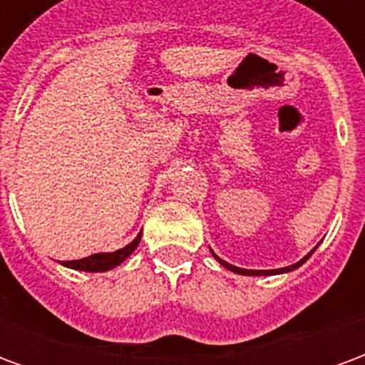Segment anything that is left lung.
<instances>
[{
	"label": "left lung",
	"instance_id": "8db88e82",
	"mask_svg": "<svg viewBox=\"0 0 365 365\" xmlns=\"http://www.w3.org/2000/svg\"><path fill=\"white\" fill-rule=\"evenodd\" d=\"M314 250H317V246H314L311 252L307 254L305 258H301L297 264H291V266H285V268H279V269H245V268H237V266H232V264H229V262L221 260V258H219V256H217L213 250H211V254H213L215 260L219 262L221 266H225V268L230 269V272H235V274H240V275H275V274H287V272H293V269H297L299 266H303V264H305V262L311 258V254H313Z\"/></svg>",
	"mask_w": 365,
	"mask_h": 365
}]
</instances>
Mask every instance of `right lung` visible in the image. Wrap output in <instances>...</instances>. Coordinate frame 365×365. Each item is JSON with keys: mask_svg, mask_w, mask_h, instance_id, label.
Segmentation results:
<instances>
[{"mask_svg": "<svg viewBox=\"0 0 365 365\" xmlns=\"http://www.w3.org/2000/svg\"><path fill=\"white\" fill-rule=\"evenodd\" d=\"M143 238V232H138L133 242H128L125 248H119L115 252H99L91 254L88 258H82V260H72V262H60L62 266L72 269H80V272H109V269L117 268L119 264L127 260L130 254L135 252L136 246Z\"/></svg>", "mask_w": 365, "mask_h": 365, "instance_id": "obj_1", "label": "right lung"}]
</instances>
